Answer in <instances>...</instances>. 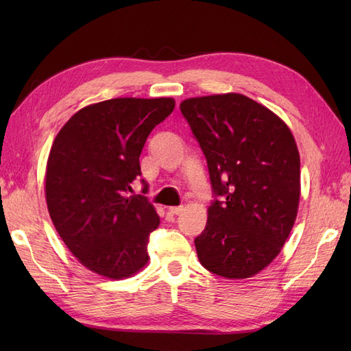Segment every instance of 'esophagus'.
Returning a JSON list of instances; mask_svg holds the SVG:
<instances>
[{
  "label": "esophagus",
  "instance_id": "1",
  "mask_svg": "<svg viewBox=\"0 0 351 351\" xmlns=\"http://www.w3.org/2000/svg\"><path fill=\"white\" fill-rule=\"evenodd\" d=\"M183 209H184L183 206H171V208H168V212L173 215H178V214H182Z\"/></svg>",
  "mask_w": 351,
  "mask_h": 351
}]
</instances>
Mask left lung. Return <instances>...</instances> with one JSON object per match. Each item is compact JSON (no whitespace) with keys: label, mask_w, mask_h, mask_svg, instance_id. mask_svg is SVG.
<instances>
[{"label":"left lung","mask_w":351,"mask_h":351,"mask_svg":"<svg viewBox=\"0 0 351 351\" xmlns=\"http://www.w3.org/2000/svg\"><path fill=\"white\" fill-rule=\"evenodd\" d=\"M208 162L215 199L195 239L197 258L212 274L249 278L278 256L300 199V156L287 124L240 93L180 104Z\"/></svg>","instance_id":"1"}]
</instances>
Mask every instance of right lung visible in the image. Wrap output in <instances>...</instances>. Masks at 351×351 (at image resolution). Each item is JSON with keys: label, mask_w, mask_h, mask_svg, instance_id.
I'll return each mask as SVG.
<instances>
[{"label": "right lung", "mask_w": 351, "mask_h": 351, "mask_svg": "<svg viewBox=\"0 0 351 351\" xmlns=\"http://www.w3.org/2000/svg\"><path fill=\"white\" fill-rule=\"evenodd\" d=\"M174 107L173 98L88 105L52 143L45 174L49 217L77 261L102 277L129 278L149 261L147 243L159 217L145 196L127 192L142 176L147 136Z\"/></svg>", "instance_id": "1"}]
</instances>
